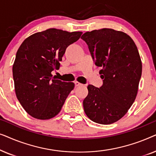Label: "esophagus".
<instances>
[{"label":"esophagus","mask_w":156,"mask_h":156,"mask_svg":"<svg viewBox=\"0 0 156 156\" xmlns=\"http://www.w3.org/2000/svg\"><path fill=\"white\" fill-rule=\"evenodd\" d=\"M74 84H75V87H80V86H82V84L81 83H80L79 82H74Z\"/></svg>","instance_id":"34e87169"}]
</instances>
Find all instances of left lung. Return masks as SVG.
<instances>
[{"instance_id": "8db88e82", "label": "left lung", "mask_w": 156, "mask_h": 156, "mask_svg": "<svg viewBox=\"0 0 156 156\" xmlns=\"http://www.w3.org/2000/svg\"><path fill=\"white\" fill-rule=\"evenodd\" d=\"M81 38L89 47L95 65L101 67L103 84H89L83 101L85 114L94 122L111 124L122 118L135 101L142 63L135 42L123 32L94 30Z\"/></svg>"}]
</instances>
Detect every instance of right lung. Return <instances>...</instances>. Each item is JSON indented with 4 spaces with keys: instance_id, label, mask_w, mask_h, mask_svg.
Wrapping results in <instances>:
<instances>
[{
    "instance_id": "obj_1",
    "label": "right lung",
    "mask_w": 156,
    "mask_h": 156,
    "mask_svg": "<svg viewBox=\"0 0 156 156\" xmlns=\"http://www.w3.org/2000/svg\"><path fill=\"white\" fill-rule=\"evenodd\" d=\"M82 34L50 28L33 34L21 44L12 76L16 97L31 116L46 120L61 111L74 84L57 80L51 72L59 69L66 49Z\"/></svg>"
}]
</instances>
